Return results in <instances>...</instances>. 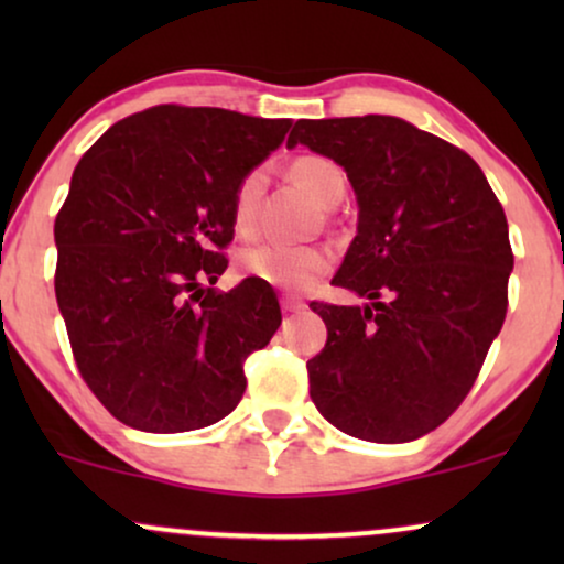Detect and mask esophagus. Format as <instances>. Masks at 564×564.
I'll return each mask as SVG.
<instances>
[{"label": "esophagus", "instance_id": "obj_1", "mask_svg": "<svg viewBox=\"0 0 564 564\" xmlns=\"http://www.w3.org/2000/svg\"><path fill=\"white\" fill-rule=\"evenodd\" d=\"M281 307H283V313H302L304 307H307V304H304L300 296H291V294H283L281 296Z\"/></svg>", "mask_w": 564, "mask_h": 564}]
</instances>
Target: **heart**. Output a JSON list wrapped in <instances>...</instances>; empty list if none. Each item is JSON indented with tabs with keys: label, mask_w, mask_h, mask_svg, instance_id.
Returning <instances> with one entry per match:
<instances>
[{
	"label": "heart",
	"mask_w": 564,
	"mask_h": 564,
	"mask_svg": "<svg viewBox=\"0 0 564 564\" xmlns=\"http://www.w3.org/2000/svg\"><path fill=\"white\" fill-rule=\"evenodd\" d=\"M289 177L310 193L318 204L332 206L345 193V174L332 159L304 153V156L291 159ZM264 193V172L251 170L241 177L232 193V228L238 236H251L257 228V215H260V200ZM332 251L323 246H296V243H254L238 254V270L246 278L270 283L275 289H304L332 270Z\"/></svg>",
	"instance_id": "1"
}]
</instances>
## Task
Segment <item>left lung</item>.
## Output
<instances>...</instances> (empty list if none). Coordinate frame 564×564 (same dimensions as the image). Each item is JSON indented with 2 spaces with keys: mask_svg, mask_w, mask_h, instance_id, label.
Instances as JSON below:
<instances>
[{
  "mask_svg": "<svg viewBox=\"0 0 564 564\" xmlns=\"http://www.w3.org/2000/svg\"><path fill=\"white\" fill-rule=\"evenodd\" d=\"M296 142L345 166L358 236L332 283L371 300L310 302L328 328L310 398L347 435L411 443L464 403L507 318L503 206L469 153L394 116L300 119Z\"/></svg>",
  "mask_w": 564,
  "mask_h": 564,
  "instance_id": "left-lung-1",
  "label": "left lung"
}]
</instances>
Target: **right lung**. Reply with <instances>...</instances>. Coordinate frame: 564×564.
I'll return each mask as SVG.
<instances>
[{"mask_svg":"<svg viewBox=\"0 0 564 564\" xmlns=\"http://www.w3.org/2000/svg\"><path fill=\"white\" fill-rule=\"evenodd\" d=\"M289 127L166 102L116 121L76 164L55 217V296L82 379L127 426L200 430L243 398V364L281 304L257 278L212 286L236 185Z\"/></svg>","mask_w":564,"mask_h":564,"instance_id":"obj_1","label":"right lung"}]
</instances>
